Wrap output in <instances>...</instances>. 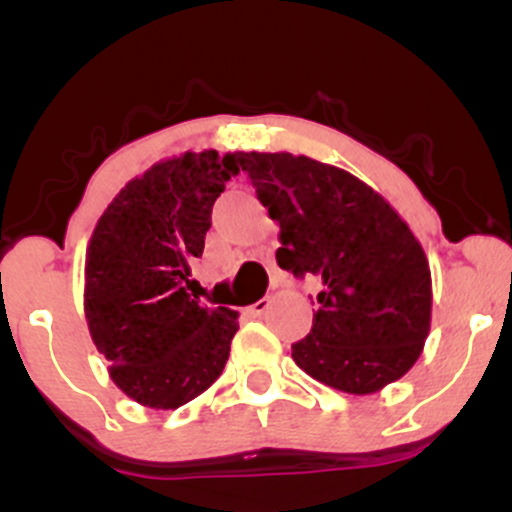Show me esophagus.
I'll list each match as a JSON object with an SVG mask.
<instances>
[{
	"label": "esophagus",
	"mask_w": 512,
	"mask_h": 512,
	"mask_svg": "<svg viewBox=\"0 0 512 512\" xmlns=\"http://www.w3.org/2000/svg\"><path fill=\"white\" fill-rule=\"evenodd\" d=\"M269 305H272V298L269 296H264V298H260V301L257 303H252L250 305V310H252V315H264L269 310Z\"/></svg>",
	"instance_id": "34e87169"
}]
</instances>
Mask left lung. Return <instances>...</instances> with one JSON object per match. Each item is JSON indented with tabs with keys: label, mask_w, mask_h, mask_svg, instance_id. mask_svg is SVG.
<instances>
[{
	"label": "left lung",
	"mask_w": 512,
	"mask_h": 512,
	"mask_svg": "<svg viewBox=\"0 0 512 512\" xmlns=\"http://www.w3.org/2000/svg\"><path fill=\"white\" fill-rule=\"evenodd\" d=\"M269 219L276 262L320 281L313 330L291 346L310 378L370 395L414 366L431 330V269L411 228L373 187L308 156L240 151Z\"/></svg>",
	"instance_id": "8db88e82"
}]
</instances>
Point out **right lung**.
I'll use <instances>...</instances> for the list:
<instances>
[{
  "instance_id": "right-lung-1",
  "label": "right lung",
  "mask_w": 512,
  "mask_h": 512,
  "mask_svg": "<svg viewBox=\"0 0 512 512\" xmlns=\"http://www.w3.org/2000/svg\"><path fill=\"white\" fill-rule=\"evenodd\" d=\"M240 173L238 154L168 158L129 180L93 228L84 310L113 383L149 409H178L221 375L238 313L185 291L211 207Z\"/></svg>"
}]
</instances>
